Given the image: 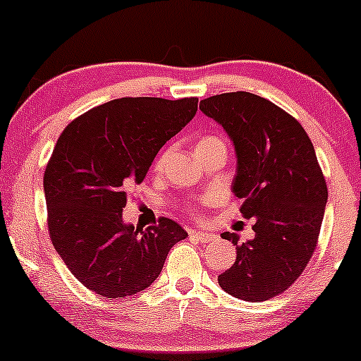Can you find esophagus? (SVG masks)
<instances>
[{
	"instance_id": "obj_1",
	"label": "esophagus",
	"mask_w": 361,
	"mask_h": 361,
	"mask_svg": "<svg viewBox=\"0 0 361 361\" xmlns=\"http://www.w3.org/2000/svg\"><path fill=\"white\" fill-rule=\"evenodd\" d=\"M190 238L195 239L198 243H210L214 241L215 235L212 233H202V231H190Z\"/></svg>"
}]
</instances>
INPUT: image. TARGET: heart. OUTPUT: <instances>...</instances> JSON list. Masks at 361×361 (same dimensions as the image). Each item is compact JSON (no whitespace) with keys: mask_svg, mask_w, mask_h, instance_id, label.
<instances>
[{"mask_svg":"<svg viewBox=\"0 0 361 361\" xmlns=\"http://www.w3.org/2000/svg\"><path fill=\"white\" fill-rule=\"evenodd\" d=\"M217 144H224L222 140L217 137V135H212V134L202 135V137L197 140V144H195V152H198V151H205V149L217 146ZM164 159H166V152H163V154H161L159 157H157V161H156V168H157V169H159L161 166H163V164H164Z\"/></svg>","mask_w":361,"mask_h":361,"instance_id":"b5f03b06","label":"heart"}]
</instances>
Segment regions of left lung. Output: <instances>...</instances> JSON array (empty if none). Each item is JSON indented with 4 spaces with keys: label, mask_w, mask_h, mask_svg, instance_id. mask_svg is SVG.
Listing matches in <instances>:
<instances>
[{
    "label": "left lung",
    "mask_w": 361,
    "mask_h": 361,
    "mask_svg": "<svg viewBox=\"0 0 361 361\" xmlns=\"http://www.w3.org/2000/svg\"><path fill=\"white\" fill-rule=\"evenodd\" d=\"M200 110L233 139V192L244 200V219H256L251 241L222 234L235 246V261L219 285L235 299H273L299 279L316 251L327 202L316 151L297 118L258 94H215L200 102Z\"/></svg>",
    "instance_id": "left-lung-1"
}]
</instances>
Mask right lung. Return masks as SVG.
Masks as SVG:
<instances>
[{
	"mask_svg": "<svg viewBox=\"0 0 361 361\" xmlns=\"http://www.w3.org/2000/svg\"><path fill=\"white\" fill-rule=\"evenodd\" d=\"M198 98H118L62 130L44 173L47 226L69 271L106 299L134 295L159 276L186 231L159 217L142 231L122 221L127 193L161 147L197 114Z\"/></svg>",
	"mask_w": 361,
	"mask_h": 361,
	"instance_id": "add662e5",
	"label": "right lung"
}]
</instances>
